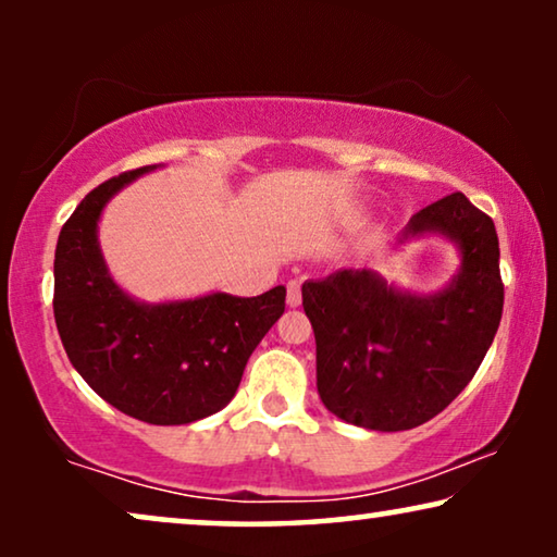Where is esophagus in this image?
I'll list each match as a JSON object with an SVG mask.
<instances>
[{
    "instance_id": "esophagus-1",
    "label": "esophagus",
    "mask_w": 557,
    "mask_h": 557,
    "mask_svg": "<svg viewBox=\"0 0 557 557\" xmlns=\"http://www.w3.org/2000/svg\"><path fill=\"white\" fill-rule=\"evenodd\" d=\"M286 301H288V307H299V304H301V281H288V284H286Z\"/></svg>"
}]
</instances>
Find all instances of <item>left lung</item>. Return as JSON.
<instances>
[{
	"label": "left lung",
	"mask_w": 557,
	"mask_h": 557,
	"mask_svg": "<svg viewBox=\"0 0 557 557\" xmlns=\"http://www.w3.org/2000/svg\"><path fill=\"white\" fill-rule=\"evenodd\" d=\"M423 233L446 235L461 253L459 273L438 294L400 292L368 269L301 286L319 398L342 421L370 431L431 421L469 385L497 334L505 284L492 218L454 193L416 212L400 243Z\"/></svg>",
	"instance_id": "left-lung-1"
}]
</instances>
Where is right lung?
<instances>
[{
	"label": "right lung",
	"mask_w": 557,
	"mask_h": 557,
	"mask_svg": "<svg viewBox=\"0 0 557 557\" xmlns=\"http://www.w3.org/2000/svg\"><path fill=\"white\" fill-rule=\"evenodd\" d=\"M157 164L119 174L83 197L55 248L52 311L81 377L121 413L182 425L218 413L238 391L248 357L284 314L286 288L144 304L106 269L98 218L106 202Z\"/></svg>",
	"instance_id": "1"
}]
</instances>
